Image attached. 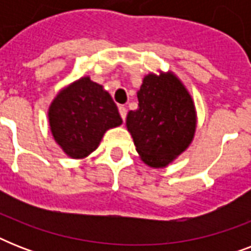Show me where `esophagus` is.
Segmentation results:
<instances>
[{"label": "esophagus", "instance_id": "34e87169", "mask_svg": "<svg viewBox=\"0 0 251 251\" xmlns=\"http://www.w3.org/2000/svg\"><path fill=\"white\" fill-rule=\"evenodd\" d=\"M118 110H120V114H121L122 120L125 121V120H126V114H127V109H126V108L124 105H120V106H118Z\"/></svg>", "mask_w": 251, "mask_h": 251}]
</instances>
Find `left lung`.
I'll return each mask as SVG.
<instances>
[{"label":"left lung","instance_id":"obj_1","mask_svg":"<svg viewBox=\"0 0 251 251\" xmlns=\"http://www.w3.org/2000/svg\"><path fill=\"white\" fill-rule=\"evenodd\" d=\"M137 96L138 109L130 110L126 118L127 130L146 164L167 167L193 141L197 125L193 99L172 73L146 75Z\"/></svg>","mask_w":251,"mask_h":251}]
</instances>
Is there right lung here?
<instances>
[{"label": "right lung", "mask_w": 251, "mask_h": 251, "mask_svg": "<svg viewBox=\"0 0 251 251\" xmlns=\"http://www.w3.org/2000/svg\"><path fill=\"white\" fill-rule=\"evenodd\" d=\"M48 117L54 141L73 159L88 156L98 149L106 130L122 124L112 96L88 76L57 95Z\"/></svg>", "instance_id": "add662e5"}]
</instances>
